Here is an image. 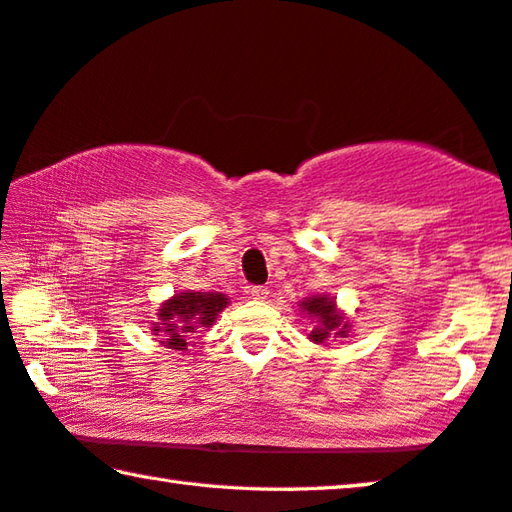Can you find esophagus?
<instances>
[{
	"mask_svg": "<svg viewBox=\"0 0 512 512\" xmlns=\"http://www.w3.org/2000/svg\"><path fill=\"white\" fill-rule=\"evenodd\" d=\"M248 295L253 297V300H266V297H268V288H266V286H253V288H250V291H248Z\"/></svg>",
	"mask_w": 512,
	"mask_h": 512,
	"instance_id": "obj_1",
	"label": "esophagus"
}]
</instances>
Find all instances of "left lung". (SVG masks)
Returning a JSON list of instances; mask_svg holds the SVG:
<instances>
[{
  "label": "left lung",
  "mask_w": 512,
  "mask_h": 512,
  "mask_svg": "<svg viewBox=\"0 0 512 512\" xmlns=\"http://www.w3.org/2000/svg\"><path fill=\"white\" fill-rule=\"evenodd\" d=\"M302 309L318 320V327L311 331L313 342L347 336V324H342V315L336 311V304L329 297H311V300L302 302Z\"/></svg>",
  "instance_id": "8db88e82"
}]
</instances>
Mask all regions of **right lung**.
Instances as JSON below:
<instances>
[{"mask_svg":"<svg viewBox=\"0 0 512 512\" xmlns=\"http://www.w3.org/2000/svg\"><path fill=\"white\" fill-rule=\"evenodd\" d=\"M228 297L221 293H176L161 306L156 336H163V345L183 351L197 327H210L219 311H224Z\"/></svg>","mask_w":512,"mask_h":512,"instance_id":"obj_1","label":"right lung"}]
</instances>
